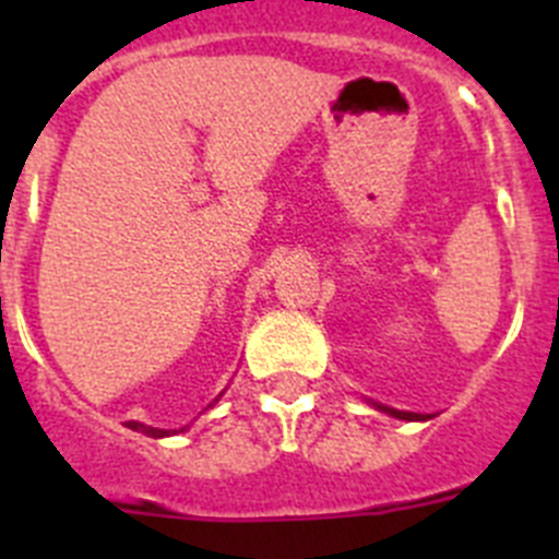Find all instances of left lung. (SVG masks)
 <instances>
[{
  "instance_id": "obj_1",
  "label": "left lung",
  "mask_w": 559,
  "mask_h": 559,
  "mask_svg": "<svg viewBox=\"0 0 559 559\" xmlns=\"http://www.w3.org/2000/svg\"><path fill=\"white\" fill-rule=\"evenodd\" d=\"M378 408L380 412L392 414V417H397V419H426L423 414H414V412H397V408H386V406H378Z\"/></svg>"
}]
</instances>
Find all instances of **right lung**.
Listing matches in <instances>:
<instances>
[{
	"instance_id": "add662e5",
	"label": "right lung",
	"mask_w": 559,
	"mask_h": 559,
	"mask_svg": "<svg viewBox=\"0 0 559 559\" xmlns=\"http://www.w3.org/2000/svg\"><path fill=\"white\" fill-rule=\"evenodd\" d=\"M128 428H133V431L145 433V437H167L170 431H162V428H151V426H142V423H128Z\"/></svg>"
}]
</instances>
